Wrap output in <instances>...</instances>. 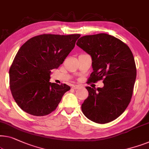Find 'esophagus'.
I'll return each instance as SVG.
<instances>
[{"mask_svg": "<svg viewBox=\"0 0 149 149\" xmlns=\"http://www.w3.org/2000/svg\"><path fill=\"white\" fill-rule=\"evenodd\" d=\"M72 88L73 89H78L79 88V86H78V85H72Z\"/></svg>", "mask_w": 149, "mask_h": 149, "instance_id": "esophagus-1", "label": "esophagus"}]
</instances>
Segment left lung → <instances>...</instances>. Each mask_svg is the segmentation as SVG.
Listing matches in <instances>:
<instances>
[{
    "instance_id": "obj_1",
    "label": "left lung",
    "mask_w": 149,
    "mask_h": 149,
    "mask_svg": "<svg viewBox=\"0 0 149 149\" xmlns=\"http://www.w3.org/2000/svg\"><path fill=\"white\" fill-rule=\"evenodd\" d=\"M77 45L91 56L89 82L103 80L102 88L86 87L89 96L81 105L88 119L98 124L119 117L130 102L136 77L133 54L126 44L106 33L85 36Z\"/></svg>"
}]
</instances>
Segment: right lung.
I'll use <instances>...</instances> for the list:
<instances>
[{
  "instance_id": "1",
  "label": "right lung",
  "mask_w": 149,
  "mask_h": 149,
  "mask_svg": "<svg viewBox=\"0 0 149 149\" xmlns=\"http://www.w3.org/2000/svg\"><path fill=\"white\" fill-rule=\"evenodd\" d=\"M80 36L43 34L29 39L19 49L9 70V84L22 110L44 116L56 109L70 87L50 83L51 70L63 63Z\"/></svg>"
}]
</instances>
